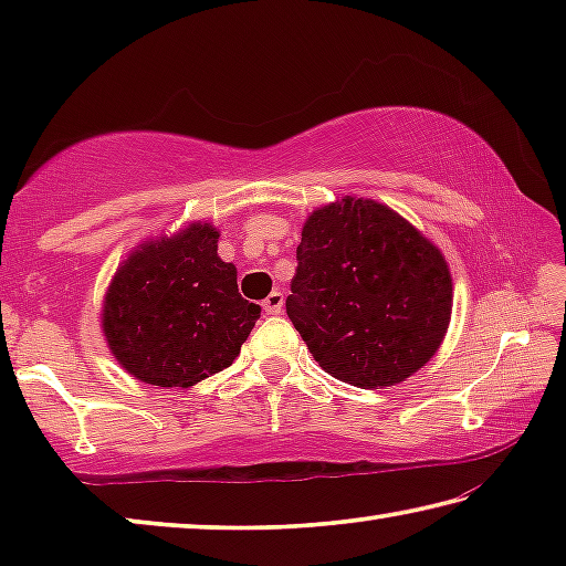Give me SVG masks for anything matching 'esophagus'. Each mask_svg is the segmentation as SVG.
Wrapping results in <instances>:
<instances>
[{
    "label": "esophagus",
    "mask_w": 566,
    "mask_h": 566,
    "mask_svg": "<svg viewBox=\"0 0 566 566\" xmlns=\"http://www.w3.org/2000/svg\"><path fill=\"white\" fill-rule=\"evenodd\" d=\"M262 306H264L266 314H280L282 306H284V294H282V292H272V294L266 296V300L262 302Z\"/></svg>",
    "instance_id": "esophagus-1"
}]
</instances>
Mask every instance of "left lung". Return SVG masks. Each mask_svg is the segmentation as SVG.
I'll list each match as a JSON object with an SVG mask.
<instances>
[{
	"label": "left lung",
	"mask_w": 566,
	"mask_h": 566,
	"mask_svg": "<svg viewBox=\"0 0 566 566\" xmlns=\"http://www.w3.org/2000/svg\"><path fill=\"white\" fill-rule=\"evenodd\" d=\"M286 314L332 377L361 389L395 387L442 344L452 274L395 209L344 197L304 222Z\"/></svg>",
	"instance_id": "obj_1"
}]
</instances>
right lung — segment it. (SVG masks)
<instances>
[{"mask_svg":"<svg viewBox=\"0 0 566 566\" xmlns=\"http://www.w3.org/2000/svg\"><path fill=\"white\" fill-rule=\"evenodd\" d=\"M219 232L195 222L139 244L104 296L102 329L124 369L155 387H195L237 359L262 306L237 290Z\"/></svg>","mask_w":566,"mask_h":566,"instance_id":"1","label":"right lung"}]
</instances>
